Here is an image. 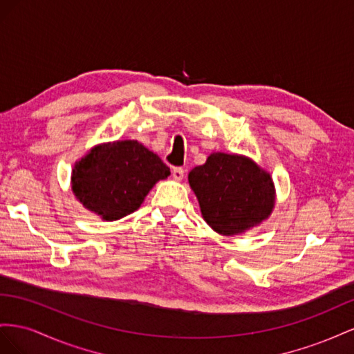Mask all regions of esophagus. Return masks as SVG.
<instances>
[{
  "instance_id": "1",
  "label": "esophagus",
  "mask_w": 354,
  "mask_h": 354,
  "mask_svg": "<svg viewBox=\"0 0 354 354\" xmlns=\"http://www.w3.org/2000/svg\"><path fill=\"white\" fill-rule=\"evenodd\" d=\"M184 175H185V170L183 167H174V169H171V176H174V179L180 180V179L184 178Z\"/></svg>"
}]
</instances>
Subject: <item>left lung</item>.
<instances>
[{
	"mask_svg": "<svg viewBox=\"0 0 354 354\" xmlns=\"http://www.w3.org/2000/svg\"><path fill=\"white\" fill-rule=\"evenodd\" d=\"M201 215L216 233H243L268 218L274 207V185L266 170L234 154L214 153L188 174Z\"/></svg>",
	"mask_w": 354,
	"mask_h": 354,
	"instance_id": "1",
	"label": "left lung"
}]
</instances>
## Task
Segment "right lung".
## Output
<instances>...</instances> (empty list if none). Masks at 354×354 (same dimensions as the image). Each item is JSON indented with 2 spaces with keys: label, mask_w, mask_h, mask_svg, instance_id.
Wrapping results in <instances>:
<instances>
[{
  "label": "right lung",
  "mask_w": 354,
  "mask_h": 354,
  "mask_svg": "<svg viewBox=\"0 0 354 354\" xmlns=\"http://www.w3.org/2000/svg\"><path fill=\"white\" fill-rule=\"evenodd\" d=\"M170 169L138 140H117L95 147L73 170V191L83 206L105 221L139 209L157 180Z\"/></svg>",
  "instance_id": "right-lung-1"
}]
</instances>
